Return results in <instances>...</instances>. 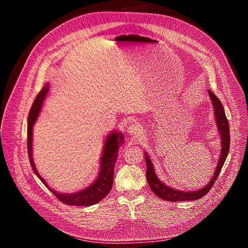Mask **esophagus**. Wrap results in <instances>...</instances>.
I'll list each match as a JSON object with an SVG mask.
<instances>
[{
    "label": "esophagus",
    "mask_w": 248,
    "mask_h": 248,
    "mask_svg": "<svg viewBox=\"0 0 248 248\" xmlns=\"http://www.w3.org/2000/svg\"><path fill=\"white\" fill-rule=\"evenodd\" d=\"M126 132L130 136H132L133 138H136V137H138V136H140L142 134V126L139 124H131V125L127 126Z\"/></svg>",
    "instance_id": "34e87169"
}]
</instances>
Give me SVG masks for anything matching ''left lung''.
<instances>
[{"label":"left lung","instance_id":"obj_1","mask_svg":"<svg viewBox=\"0 0 248 248\" xmlns=\"http://www.w3.org/2000/svg\"><path fill=\"white\" fill-rule=\"evenodd\" d=\"M208 93H209V97L212 102L215 123H217V131L220 136V141H221L220 142L221 151H220L218 163H217V169H215V172L213 174L211 180L208 182V185H206L204 187L200 188L198 190H193V191L179 190V189H175L173 187L168 186L165 185V183H163L161 180L158 179V177L156 176V174L155 172L153 162H151L149 155L146 153H144V155H145L144 158L146 162V178H147L148 185H149L151 190H153L158 198L165 200V201L182 202V201H194V200L201 199L202 197H204L207 193H208L210 188L213 186V183L218 177L221 168H222L223 164H225V161L228 156L229 149H230L229 123H228V119L226 117V113H225V110H223L222 104L220 103L218 98L211 91H208Z\"/></svg>","mask_w":248,"mask_h":248}]
</instances>
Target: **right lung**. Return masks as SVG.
Here are the masks:
<instances>
[{
  "mask_svg": "<svg viewBox=\"0 0 248 248\" xmlns=\"http://www.w3.org/2000/svg\"><path fill=\"white\" fill-rule=\"evenodd\" d=\"M49 91V84L46 83L43 89L40 91L31 105L28 117V154L31 169L43 182V185L48 188L51 193L57 197L61 202L71 206H92L99 203L101 200L105 198L112 187L113 176H114V166L118 155V149L124 143L123 133L114 131L107 135V138L104 142V147L102 151V156L100 158V171L97 179L91 186L83 188L82 190L76 191L72 194H62L54 190L41 176H40L34 161H33V126L37 122L40 110L42 108V104L46 98L47 93Z\"/></svg>",
  "mask_w": 248,
  "mask_h": 248,
  "instance_id": "add662e5",
  "label": "right lung"
}]
</instances>
